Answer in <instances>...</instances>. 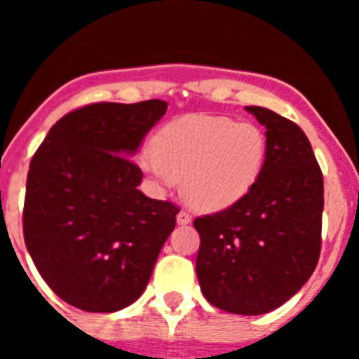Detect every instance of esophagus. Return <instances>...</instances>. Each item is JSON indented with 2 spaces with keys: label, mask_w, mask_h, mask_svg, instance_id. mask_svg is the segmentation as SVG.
Listing matches in <instances>:
<instances>
[{
  "label": "esophagus",
  "mask_w": 359,
  "mask_h": 359,
  "mask_svg": "<svg viewBox=\"0 0 359 359\" xmlns=\"http://www.w3.org/2000/svg\"><path fill=\"white\" fill-rule=\"evenodd\" d=\"M176 219H177V224H189L190 221H192V217H190V214H189V212H185V210H180V212H177Z\"/></svg>",
  "instance_id": "obj_1"
}]
</instances>
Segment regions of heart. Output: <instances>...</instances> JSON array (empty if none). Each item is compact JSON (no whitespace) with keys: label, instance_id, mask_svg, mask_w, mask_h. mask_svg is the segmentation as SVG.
Returning a JSON list of instances; mask_svg holds the SVG:
<instances>
[{"label":"heart","instance_id":"obj_1","mask_svg":"<svg viewBox=\"0 0 359 359\" xmlns=\"http://www.w3.org/2000/svg\"><path fill=\"white\" fill-rule=\"evenodd\" d=\"M268 158V136L253 122L189 115L167 123L140 167L161 185L182 180V196L199 212L236 205L257 185Z\"/></svg>","mask_w":359,"mask_h":359}]
</instances>
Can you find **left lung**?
<instances>
[{
    "mask_svg": "<svg viewBox=\"0 0 359 359\" xmlns=\"http://www.w3.org/2000/svg\"><path fill=\"white\" fill-rule=\"evenodd\" d=\"M246 111L266 128L264 170L236 205L196 219V273L212 306L255 316L287 302L318 264L323 176L297 123L266 107Z\"/></svg>",
    "mask_w": 359,
    "mask_h": 359,
    "instance_id": "obj_1",
    "label": "left lung"
}]
</instances>
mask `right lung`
<instances>
[{"instance_id": "obj_1", "label": "right lung", "mask_w": 359, "mask_h": 359, "mask_svg": "<svg viewBox=\"0 0 359 359\" xmlns=\"http://www.w3.org/2000/svg\"><path fill=\"white\" fill-rule=\"evenodd\" d=\"M165 100L90 104L62 116L30 161L23 210L28 253L69 306L115 313L140 298L180 208L138 190L129 158Z\"/></svg>"}]
</instances>
